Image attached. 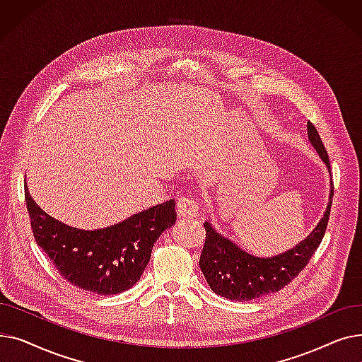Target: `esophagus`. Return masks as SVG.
Segmentation results:
<instances>
[{
    "mask_svg": "<svg viewBox=\"0 0 362 362\" xmlns=\"http://www.w3.org/2000/svg\"><path fill=\"white\" fill-rule=\"evenodd\" d=\"M176 211L182 217H195L198 214V205L194 198L187 197V195H182L176 201Z\"/></svg>",
    "mask_w": 362,
    "mask_h": 362,
    "instance_id": "obj_1",
    "label": "esophagus"
}]
</instances>
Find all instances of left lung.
<instances>
[{"mask_svg":"<svg viewBox=\"0 0 362 362\" xmlns=\"http://www.w3.org/2000/svg\"><path fill=\"white\" fill-rule=\"evenodd\" d=\"M308 136L321 160L330 171V161L315 126L308 122ZM333 198V183L330 204L315 229L307 239L292 250L276 257L258 258L240 250L230 239L221 236L214 227L205 221V243L199 258V267L208 286L220 296L232 300H251L259 296L279 292L303 270L315 254L325 238L330 217Z\"/></svg>","mask_w":362,"mask_h":362,"instance_id":"8db88e82","label":"left lung"}]
</instances>
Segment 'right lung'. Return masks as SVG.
<instances>
[{
    "mask_svg": "<svg viewBox=\"0 0 362 362\" xmlns=\"http://www.w3.org/2000/svg\"><path fill=\"white\" fill-rule=\"evenodd\" d=\"M36 243L60 276L88 292L117 295L135 284L149 262L152 246L176 221V202L168 199L100 230H81L49 217L25 187Z\"/></svg>",
    "mask_w": 362,
    "mask_h": 362,
    "instance_id": "right-lung-1",
    "label": "right lung"
}]
</instances>
